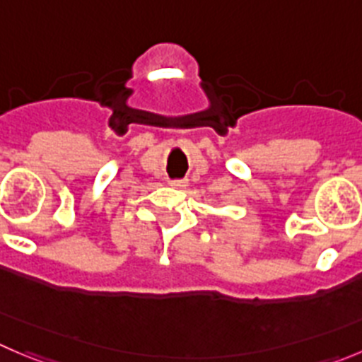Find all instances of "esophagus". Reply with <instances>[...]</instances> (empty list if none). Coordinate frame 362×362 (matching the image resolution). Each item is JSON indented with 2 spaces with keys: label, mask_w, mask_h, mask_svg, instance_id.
Returning <instances> with one entry per match:
<instances>
[{
  "label": "esophagus",
  "mask_w": 362,
  "mask_h": 362,
  "mask_svg": "<svg viewBox=\"0 0 362 362\" xmlns=\"http://www.w3.org/2000/svg\"><path fill=\"white\" fill-rule=\"evenodd\" d=\"M187 181H172L170 183V187H174V188H185L187 187Z\"/></svg>",
  "instance_id": "obj_1"
}]
</instances>
